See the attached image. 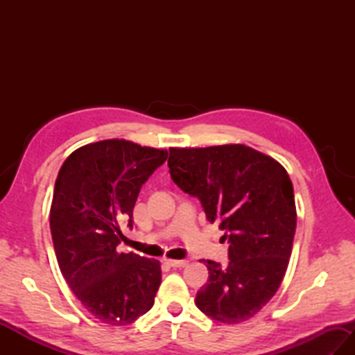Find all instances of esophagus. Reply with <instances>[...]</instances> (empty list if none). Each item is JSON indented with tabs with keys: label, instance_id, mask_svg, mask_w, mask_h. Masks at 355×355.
Segmentation results:
<instances>
[{
	"label": "esophagus",
	"instance_id": "34e87169",
	"mask_svg": "<svg viewBox=\"0 0 355 355\" xmlns=\"http://www.w3.org/2000/svg\"><path fill=\"white\" fill-rule=\"evenodd\" d=\"M166 262L169 263L173 268H180V267H186L187 261L186 259H166Z\"/></svg>",
	"mask_w": 355,
	"mask_h": 355
}]
</instances>
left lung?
I'll list each match as a JSON object with an SVG mask.
<instances>
[{
  "label": "left lung",
  "instance_id": "8db88e82",
  "mask_svg": "<svg viewBox=\"0 0 355 355\" xmlns=\"http://www.w3.org/2000/svg\"><path fill=\"white\" fill-rule=\"evenodd\" d=\"M168 166L172 182L200 200L230 244L227 267L207 261L209 281L195 305L227 325L248 320L275 296L288 267L297 220L288 173L244 145L171 148Z\"/></svg>",
  "mask_w": 355,
  "mask_h": 355
}]
</instances>
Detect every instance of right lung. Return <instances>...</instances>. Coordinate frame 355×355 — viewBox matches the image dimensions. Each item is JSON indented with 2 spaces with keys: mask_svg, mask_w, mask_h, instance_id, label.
I'll return each instance as SVG.
<instances>
[{
  "mask_svg": "<svg viewBox=\"0 0 355 355\" xmlns=\"http://www.w3.org/2000/svg\"><path fill=\"white\" fill-rule=\"evenodd\" d=\"M168 158V150L126 140L85 145L58 173L50 230L59 268L73 293L96 319L130 325L154 305L162 282L157 259L119 252L132 229L141 186Z\"/></svg>",
  "mask_w": 355,
  "mask_h": 355,
  "instance_id": "obj_1",
  "label": "right lung"
}]
</instances>
